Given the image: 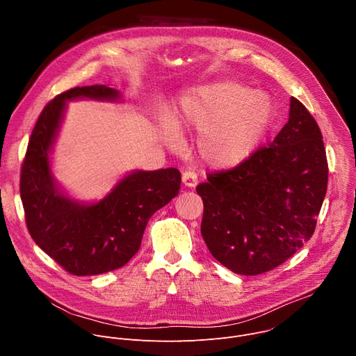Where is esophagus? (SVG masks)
Instances as JSON below:
<instances>
[{
  "mask_svg": "<svg viewBox=\"0 0 356 356\" xmlns=\"http://www.w3.org/2000/svg\"><path fill=\"white\" fill-rule=\"evenodd\" d=\"M181 181L187 187H195L197 186V175L194 170H184L181 176Z\"/></svg>",
  "mask_w": 356,
  "mask_h": 356,
  "instance_id": "obj_1",
  "label": "esophagus"
}]
</instances>
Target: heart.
Segmentation results:
<instances>
[{
  "mask_svg": "<svg viewBox=\"0 0 356 356\" xmlns=\"http://www.w3.org/2000/svg\"><path fill=\"white\" fill-rule=\"evenodd\" d=\"M273 118L272 99L227 80L184 91L170 111L162 132L170 145L179 132L198 131L195 152L202 163L229 169L246 161L266 135Z\"/></svg>",
  "mask_w": 356,
  "mask_h": 356,
  "instance_id": "heart-1",
  "label": "heart"
}]
</instances>
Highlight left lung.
I'll use <instances>...</instances> for the list:
<instances>
[{"label":"left lung","instance_id":"8db88e82","mask_svg":"<svg viewBox=\"0 0 356 356\" xmlns=\"http://www.w3.org/2000/svg\"><path fill=\"white\" fill-rule=\"evenodd\" d=\"M207 180L195 191L211 255L238 275L269 272L314 234L328 183L321 131L291 97L289 121L268 146Z\"/></svg>","mask_w":356,"mask_h":356}]
</instances>
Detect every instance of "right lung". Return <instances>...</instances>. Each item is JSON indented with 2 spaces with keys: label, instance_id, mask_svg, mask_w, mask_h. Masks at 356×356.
<instances>
[{
  "label": "right lung",
  "instance_id": "add662e5",
  "mask_svg": "<svg viewBox=\"0 0 356 356\" xmlns=\"http://www.w3.org/2000/svg\"><path fill=\"white\" fill-rule=\"evenodd\" d=\"M120 91L104 84L70 88L40 113L21 169L19 191L28 231L36 245L76 276L122 268L139 250L149 218L179 194L177 169L135 170L103 200L83 204L65 195L50 172L49 154L62 124L66 101H118Z\"/></svg>",
  "mask_w": 356,
  "mask_h": 356
}]
</instances>
